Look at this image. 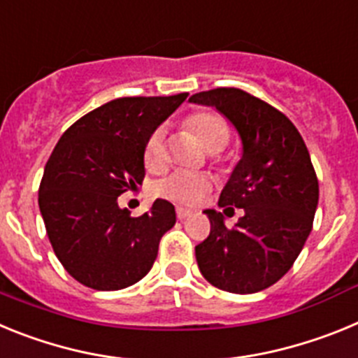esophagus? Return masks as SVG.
<instances>
[{"label": "esophagus", "mask_w": 358, "mask_h": 358, "mask_svg": "<svg viewBox=\"0 0 358 358\" xmlns=\"http://www.w3.org/2000/svg\"><path fill=\"white\" fill-rule=\"evenodd\" d=\"M176 213H177V218H179V220H185V218L192 217V213H194V211H192V210H186V208L177 206Z\"/></svg>", "instance_id": "1"}]
</instances>
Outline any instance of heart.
I'll return each mask as SVG.
<instances>
[{"instance_id": "obj_1", "label": "heart", "mask_w": 358, "mask_h": 358, "mask_svg": "<svg viewBox=\"0 0 358 358\" xmlns=\"http://www.w3.org/2000/svg\"><path fill=\"white\" fill-rule=\"evenodd\" d=\"M185 129L201 141L208 152H220L229 141V127L222 115L215 110H195L182 122ZM143 163L148 170L156 172L164 164L163 131L156 129L148 136L143 148ZM213 188V181L204 173L173 172L156 182V194L179 204H199Z\"/></svg>"}]
</instances>
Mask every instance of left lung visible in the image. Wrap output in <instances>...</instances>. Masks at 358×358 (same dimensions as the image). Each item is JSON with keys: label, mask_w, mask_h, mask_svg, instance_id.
I'll return each mask as SVG.
<instances>
[{"label": "left lung", "mask_w": 358, "mask_h": 358, "mask_svg": "<svg viewBox=\"0 0 358 358\" xmlns=\"http://www.w3.org/2000/svg\"><path fill=\"white\" fill-rule=\"evenodd\" d=\"M189 102L213 106L242 138V159L218 206L242 208L235 227L206 210L210 236L195 245L202 276L233 294L260 292L289 273L314 224L319 182L308 148L281 110L236 87L202 91ZM226 213V211H224Z\"/></svg>", "instance_id": "8db88e82"}]
</instances>
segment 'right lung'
<instances>
[{
  "mask_svg": "<svg viewBox=\"0 0 358 358\" xmlns=\"http://www.w3.org/2000/svg\"><path fill=\"white\" fill-rule=\"evenodd\" d=\"M125 96L96 107L61 136L39 186V208L62 267L94 290H120L148 273L176 210L157 199L131 217L118 197L145 177L148 136L186 100Z\"/></svg>",
  "mask_w": 358,
  "mask_h": 358,
  "instance_id": "right-lung-1",
  "label": "right lung"
}]
</instances>
